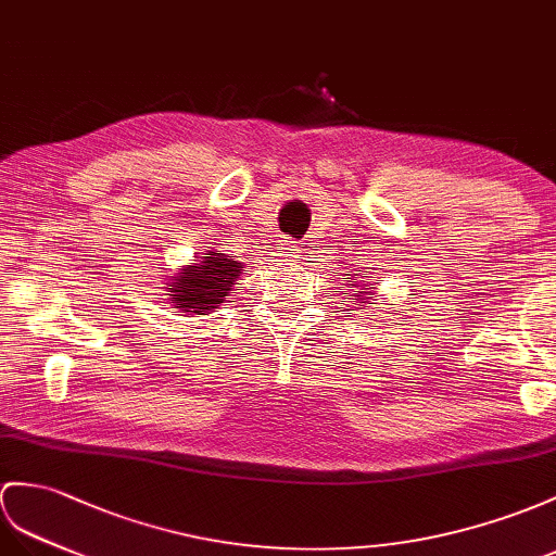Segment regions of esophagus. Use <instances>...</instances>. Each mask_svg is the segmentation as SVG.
Here are the masks:
<instances>
[{"instance_id": "1", "label": "esophagus", "mask_w": 556, "mask_h": 556, "mask_svg": "<svg viewBox=\"0 0 556 556\" xmlns=\"http://www.w3.org/2000/svg\"><path fill=\"white\" fill-rule=\"evenodd\" d=\"M282 254L288 256V260H302V250L296 248V245H292L290 240H286L282 242Z\"/></svg>"}]
</instances>
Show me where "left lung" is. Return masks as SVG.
<instances>
[{
  "label": "left lung",
  "mask_w": 556,
  "mask_h": 556,
  "mask_svg": "<svg viewBox=\"0 0 556 556\" xmlns=\"http://www.w3.org/2000/svg\"><path fill=\"white\" fill-rule=\"evenodd\" d=\"M349 282H356V280H349ZM356 288H361V290H370L368 286H365V288H363V286H356ZM363 294H368V292H358V294H356V296H358V300H361V296H363ZM349 296H351V294H349ZM365 300H368V296H365Z\"/></svg>",
  "instance_id": "8db88e82"
}]
</instances>
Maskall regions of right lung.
Here are the masks:
<instances>
[{
    "mask_svg": "<svg viewBox=\"0 0 556 556\" xmlns=\"http://www.w3.org/2000/svg\"><path fill=\"white\" fill-rule=\"evenodd\" d=\"M242 274L238 262L226 260L224 254L212 252L205 260L191 268H184L181 276H172L167 292L174 308H181L184 314H205L226 302L228 292L236 286V278Z\"/></svg>",
    "mask_w": 556,
    "mask_h": 556,
    "instance_id": "1",
    "label": "right lung"
}]
</instances>
